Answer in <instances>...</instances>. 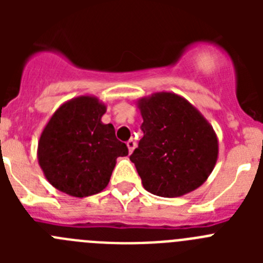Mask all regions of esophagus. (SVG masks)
<instances>
[{"label":"esophagus","instance_id":"34e87169","mask_svg":"<svg viewBox=\"0 0 263 263\" xmlns=\"http://www.w3.org/2000/svg\"><path fill=\"white\" fill-rule=\"evenodd\" d=\"M126 146L127 148H129V153H133V150L136 148V142H134L133 139H130V141L126 142Z\"/></svg>","mask_w":263,"mask_h":263}]
</instances>
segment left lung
<instances>
[{"label":"left lung","mask_w":263,"mask_h":263,"mask_svg":"<svg viewBox=\"0 0 263 263\" xmlns=\"http://www.w3.org/2000/svg\"><path fill=\"white\" fill-rule=\"evenodd\" d=\"M143 137L130 155L143 188L162 197L195 191L213 171L218 139L212 125L184 97L157 92L137 101Z\"/></svg>","instance_id":"1"}]
</instances>
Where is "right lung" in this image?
<instances>
[{
  "instance_id": "right-lung-1",
  "label": "right lung",
  "mask_w": 263,
  "mask_h": 263,
  "mask_svg": "<svg viewBox=\"0 0 263 263\" xmlns=\"http://www.w3.org/2000/svg\"><path fill=\"white\" fill-rule=\"evenodd\" d=\"M106 105L84 95L55 110L38 142V163L50 184L73 197L101 192L108 185L118 157L127 147L116 138L115 127L104 124Z\"/></svg>"
}]
</instances>
